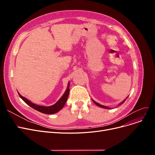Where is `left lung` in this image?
I'll list each match as a JSON object with an SVG mask.
<instances>
[{
    "instance_id": "1",
    "label": "left lung",
    "mask_w": 155,
    "mask_h": 155,
    "mask_svg": "<svg viewBox=\"0 0 155 155\" xmlns=\"http://www.w3.org/2000/svg\"><path fill=\"white\" fill-rule=\"evenodd\" d=\"M126 99H125V100H124V101H123V102H121V103H120V104H119V105H121V104H123V103H124V102H125V101H126ZM92 101H93V102H94V104H96V105H97V106H99V107H102V108H104V109H110V108H109V107H106V106H104V105H101V104H99V103H97V102H95V101H94V100H92Z\"/></svg>"
}]
</instances>
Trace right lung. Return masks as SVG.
<instances>
[{
	"label": "right lung",
	"mask_w": 155,
	"mask_h": 155,
	"mask_svg": "<svg viewBox=\"0 0 155 155\" xmlns=\"http://www.w3.org/2000/svg\"><path fill=\"white\" fill-rule=\"evenodd\" d=\"M69 85H70V82H68V87H67L66 91H65V92L62 95L61 98L59 99V101L57 102H56L54 105H51V106H42V105H36L35 104L32 103L28 99L25 98V97H22L19 92H18V94L21 98L32 108L35 109V110L40 112H42L43 114H55L56 112H58L59 110H60L63 107L65 103H66V102L68 99V97L69 92H70Z\"/></svg>",
	"instance_id": "add662e5"
}]
</instances>
